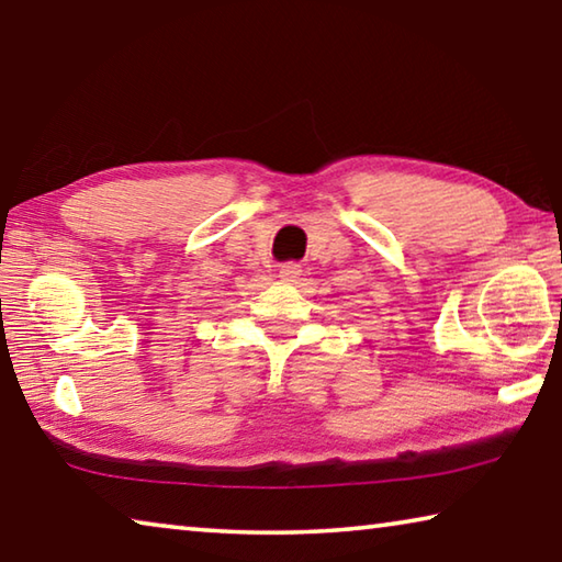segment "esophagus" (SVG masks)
<instances>
[{
	"mask_svg": "<svg viewBox=\"0 0 562 562\" xmlns=\"http://www.w3.org/2000/svg\"><path fill=\"white\" fill-rule=\"evenodd\" d=\"M300 274H302V268L297 262H288V265H282V268H280V280L288 282V284L297 282Z\"/></svg>",
	"mask_w": 562,
	"mask_h": 562,
	"instance_id": "1",
	"label": "esophagus"
}]
</instances>
